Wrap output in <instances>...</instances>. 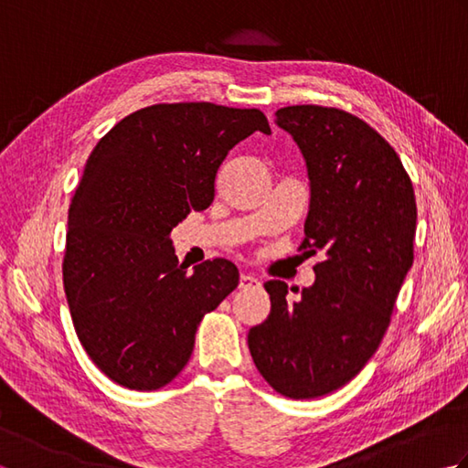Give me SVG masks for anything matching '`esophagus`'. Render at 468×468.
Returning <instances> with one entry per match:
<instances>
[{"label":"esophagus","instance_id":"obj_1","mask_svg":"<svg viewBox=\"0 0 468 468\" xmlns=\"http://www.w3.org/2000/svg\"><path fill=\"white\" fill-rule=\"evenodd\" d=\"M257 285H260V280H257V277H253L250 273H241V277H239L241 290H250V287H257Z\"/></svg>","mask_w":468,"mask_h":468}]
</instances>
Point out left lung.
I'll return each instance as SVG.
<instances>
[{
    "label": "left lung",
    "instance_id": "8db88e82",
    "mask_svg": "<svg viewBox=\"0 0 468 468\" xmlns=\"http://www.w3.org/2000/svg\"><path fill=\"white\" fill-rule=\"evenodd\" d=\"M275 124L310 178L302 250L324 261L297 302L287 283H263L271 312L247 344L265 380L303 400L350 382L380 346L414 261L416 198L399 154L357 116L303 104L280 108Z\"/></svg>",
    "mask_w": 468,
    "mask_h": 468
}]
</instances>
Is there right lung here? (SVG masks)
Returning <instances> with one entry per match:
<instances>
[{"label": "right lung", "mask_w": 468, "mask_h": 468, "mask_svg": "<svg viewBox=\"0 0 468 468\" xmlns=\"http://www.w3.org/2000/svg\"><path fill=\"white\" fill-rule=\"evenodd\" d=\"M253 133L271 134L255 108L154 104L122 118L88 156L68 211L64 290L86 354L116 384L171 382L203 315L239 283L227 260L186 273L171 231L213 203L218 166Z\"/></svg>", "instance_id": "1"}]
</instances>
